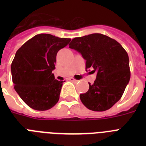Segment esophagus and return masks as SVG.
Masks as SVG:
<instances>
[{
    "label": "esophagus",
    "instance_id": "1",
    "mask_svg": "<svg viewBox=\"0 0 146 146\" xmlns=\"http://www.w3.org/2000/svg\"><path fill=\"white\" fill-rule=\"evenodd\" d=\"M69 80H71L72 82H77V81H78V80H77L74 79L73 77H70V78H69Z\"/></svg>",
    "mask_w": 146,
    "mask_h": 146
}]
</instances>
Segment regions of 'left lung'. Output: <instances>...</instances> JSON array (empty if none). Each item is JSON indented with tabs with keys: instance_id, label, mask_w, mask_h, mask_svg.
<instances>
[{
	"instance_id": "obj_1",
	"label": "left lung",
	"mask_w": 146,
	"mask_h": 146,
	"mask_svg": "<svg viewBox=\"0 0 146 146\" xmlns=\"http://www.w3.org/2000/svg\"><path fill=\"white\" fill-rule=\"evenodd\" d=\"M74 49L86 60V69L96 72L94 84L80 95L81 102L93 111H105L121 99L130 80L129 60L123 47L113 38L92 33L72 40Z\"/></svg>"
}]
</instances>
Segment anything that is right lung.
Here are the masks:
<instances>
[{
  "instance_id": "add662e5",
  "label": "right lung",
  "mask_w": 146,
  "mask_h": 146,
  "mask_svg": "<svg viewBox=\"0 0 146 146\" xmlns=\"http://www.w3.org/2000/svg\"><path fill=\"white\" fill-rule=\"evenodd\" d=\"M70 38L41 33L27 41L15 54L11 66L15 89L32 109L47 110L58 102L63 81L55 79L56 55Z\"/></svg>"
}]
</instances>
